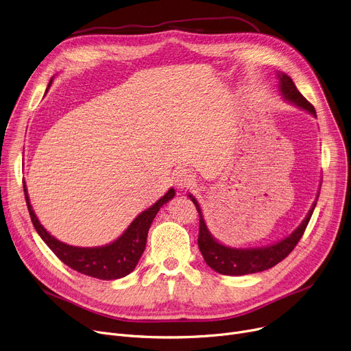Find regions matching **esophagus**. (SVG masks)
Here are the masks:
<instances>
[{
  "label": "esophagus",
  "mask_w": 351,
  "mask_h": 351,
  "mask_svg": "<svg viewBox=\"0 0 351 351\" xmlns=\"http://www.w3.org/2000/svg\"><path fill=\"white\" fill-rule=\"evenodd\" d=\"M195 180H196V176H195V173L192 172V171H189V169H185V168H182V169H179L176 173H175V183H176V186L179 188V189H189V188H192L193 185H195Z\"/></svg>",
  "instance_id": "esophagus-1"
}]
</instances>
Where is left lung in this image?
I'll return each instance as SVG.
<instances>
[{
    "label": "left lung",
    "instance_id": "1",
    "mask_svg": "<svg viewBox=\"0 0 351 351\" xmlns=\"http://www.w3.org/2000/svg\"><path fill=\"white\" fill-rule=\"evenodd\" d=\"M278 78H279V90L283 95V98L290 104L299 106L300 109L307 110V112L311 114L315 118H317L315 106H313L300 94L296 85H294V82L291 81V78L287 77L283 72H278ZM189 197L199 212L197 246L202 256H204L206 265L212 267L215 271L220 274H229V276H243V274L263 271L282 262L299 243L300 237L303 236L308 220L313 215V210H315L317 204V200L313 202L311 209L308 210L307 216L303 219L300 226L298 229H294L291 234L282 239V241L269 246H263V247L237 249V247L225 246L216 241L208 229L204 213H202L197 200L192 195H189Z\"/></svg>",
    "mask_w": 351,
    "mask_h": 351
}]
</instances>
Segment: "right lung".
Masks as SVG:
<instances>
[{
  "instance_id": "right-lung-1",
  "label": "right lung",
  "mask_w": 351,
  "mask_h": 351,
  "mask_svg": "<svg viewBox=\"0 0 351 351\" xmlns=\"http://www.w3.org/2000/svg\"><path fill=\"white\" fill-rule=\"evenodd\" d=\"M51 82L52 80L49 81L48 88L51 86ZM24 193L35 230L38 232L47 246L62 263L82 274L90 276V278L101 280H115L125 278V276L134 271V269L136 267L146 246L147 230H149L159 209L165 204H168V202L175 196V189L171 188L156 202V204L139 213L134 219V222L128 226V229L117 239V241L98 247L71 246L51 236L47 232V229L40 223L38 217H36L31 206L25 182Z\"/></svg>"
}]
</instances>
